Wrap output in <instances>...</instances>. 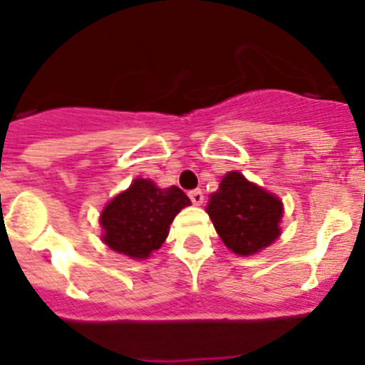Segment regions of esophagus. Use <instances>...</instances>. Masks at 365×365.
<instances>
[{"instance_id": "obj_1", "label": "esophagus", "mask_w": 365, "mask_h": 365, "mask_svg": "<svg viewBox=\"0 0 365 365\" xmlns=\"http://www.w3.org/2000/svg\"><path fill=\"white\" fill-rule=\"evenodd\" d=\"M188 197L192 199L193 205H202V201H205V195H202L201 190H192V192H188Z\"/></svg>"}]
</instances>
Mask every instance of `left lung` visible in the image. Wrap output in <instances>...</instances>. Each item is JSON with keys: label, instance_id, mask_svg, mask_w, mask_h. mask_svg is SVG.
Returning <instances> with one entry per match:
<instances>
[{"label": "left lung", "instance_id": "obj_1", "mask_svg": "<svg viewBox=\"0 0 365 365\" xmlns=\"http://www.w3.org/2000/svg\"><path fill=\"white\" fill-rule=\"evenodd\" d=\"M206 212L222 243L240 256L259 252L279 235L283 206L276 195L230 172L210 195Z\"/></svg>", "mask_w": 365, "mask_h": 365}]
</instances>
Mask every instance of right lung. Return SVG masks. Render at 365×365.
I'll list each match as a JSON object with an SVG mask.
<instances>
[{
  "label": "right lung",
  "instance_id": "add662e5",
  "mask_svg": "<svg viewBox=\"0 0 365 365\" xmlns=\"http://www.w3.org/2000/svg\"><path fill=\"white\" fill-rule=\"evenodd\" d=\"M188 205V195L177 186L157 188L151 180L137 179L102 212L104 243L115 252L144 259L160 248L173 217Z\"/></svg>",
  "mask_w": 365,
  "mask_h": 365
}]
</instances>
